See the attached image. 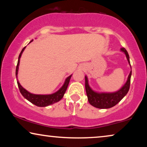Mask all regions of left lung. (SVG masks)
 I'll return each mask as SVG.
<instances>
[{"label":"left lung","instance_id":"obj_1","mask_svg":"<svg viewBox=\"0 0 147 147\" xmlns=\"http://www.w3.org/2000/svg\"><path fill=\"white\" fill-rule=\"evenodd\" d=\"M122 51L125 53L126 57L127 58L128 63L130 65L129 55L128 52L125 49V48H121L120 49ZM131 67V65H130ZM132 75V70L130 71L129 75H128L127 81L125 84L120 88L117 92H112V93H98V92H94L88 84V80L87 76H85V87L86 91L87 94L88 100L89 103L92 106L101 109H106V108H112L116 105L124 96L128 93L130 88V78Z\"/></svg>","mask_w":147,"mask_h":147}]
</instances>
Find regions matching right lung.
Segmentation results:
<instances>
[{
  "label": "right lung",
  "instance_id": "obj_1",
  "mask_svg": "<svg viewBox=\"0 0 147 147\" xmlns=\"http://www.w3.org/2000/svg\"><path fill=\"white\" fill-rule=\"evenodd\" d=\"M31 41H33V40H32ZM31 42H30V43H31ZM25 47H25L23 49H22L21 52L19 54V59H18L17 65V67H16V77H17V78L18 70H19L20 58H21L22 53H23V51L25 50ZM71 77V75L66 78L63 85L62 86V87L60 88L58 91H57L53 94H47V95H41V94H33L30 93V92H28L27 90H26L25 88L22 87L21 85L19 83V82L18 81V79H17V84H18V86H19L20 92H21L24 98H26L27 100H29V101L30 102H31L32 104H35V106H39V107H45V106L51 105V104L55 103V102H59V100L63 97L64 94H65L66 90H67V88L68 84L69 83V80Z\"/></svg>",
  "mask_w": 147,
  "mask_h": 147
}]
</instances>
